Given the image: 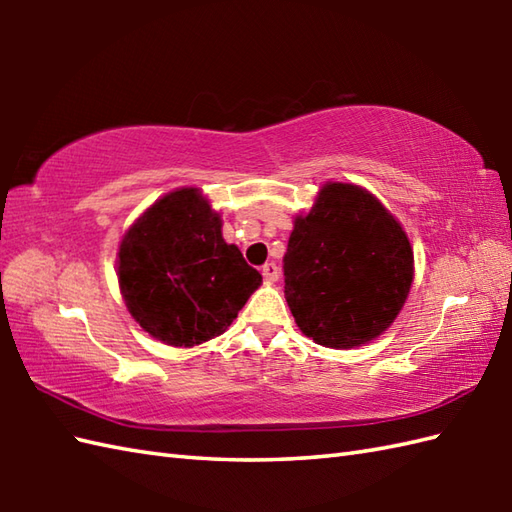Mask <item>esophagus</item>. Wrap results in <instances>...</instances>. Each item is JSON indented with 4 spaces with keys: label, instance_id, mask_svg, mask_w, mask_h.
<instances>
[{
    "label": "esophagus",
    "instance_id": "esophagus-1",
    "mask_svg": "<svg viewBox=\"0 0 512 512\" xmlns=\"http://www.w3.org/2000/svg\"><path fill=\"white\" fill-rule=\"evenodd\" d=\"M262 275H264L266 281H277V279H279V268H277V264H273V262L264 264V266H262Z\"/></svg>",
    "mask_w": 512,
    "mask_h": 512
}]
</instances>
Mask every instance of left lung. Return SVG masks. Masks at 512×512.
I'll list each match as a JSON object with an SVG mask.
<instances>
[{"mask_svg": "<svg viewBox=\"0 0 512 512\" xmlns=\"http://www.w3.org/2000/svg\"><path fill=\"white\" fill-rule=\"evenodd\" d=\"M286 301L299 330L336 350L374 341L405 303L413 253L372 193L330 182L295 220L284 255Z\"/></svg>", "mask_w": 512, "mask_h": 512, "instance_id": "8db88e82", "label": "left lung"}]
</instances>
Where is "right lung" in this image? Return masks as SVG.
I'll return each mask as SVG.
<instances>
[{
	"label": "right lung",
	"instance_id": "obj_1",
	"mask_svg": "<svg viewBox=\"0 0 512 512\" xmlns=\"http://www.w3.org/2000/svg\"><path fill=\"white\" fill-rule=\"evenodd\" d=\"M118 284L154 339L191 347L220 336L262 284L222 237L220 215L198 189H180L138 217L118 250Z\"/></svg>",
	"mask_w": 512,
	"mask_h": 512
}]
</instances>
